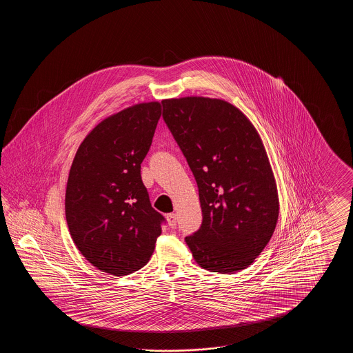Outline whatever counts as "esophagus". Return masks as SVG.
Here are the masks:
<instances>
[{"label": "esophagus", "mask_w": 353, "mask_h": 353, "mask_svg": "<svg viewBox=\"0 0 353 353\" xmlns=\"http://www.w3.org/2000/svg\"><path fill=\"white\" fill-rule=\"evenodd\" d=\"M167 221H168V225L170 228H176L177 225V217L174 213H169L167 214Z\"/></svg>", "instance_id": "34e87169"}]
</instances>
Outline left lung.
I'll list each match as a JSON object with an SVG mask.
<instances>
[{"label":"left lung","mask_w":353,"mask_h":353,"mask_svg":"<svg viewBox=\"0 0 353 353\" xmlns=\"http://www.w3.org/2000/svg\"><path fill=\"white\" fill-rule=\"evenodd\" d=\"M165 120L199 186L201 228L185 238L202 269H246L269 243L279 216L278 189L262 139L222 99L161 101Z\"/></svg>","instance_id":"obj_1"}]
</instances>
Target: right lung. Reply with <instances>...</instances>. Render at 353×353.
I'll return each mask as SVG.
<instances>
[{
  "label": "right lung",
  "mask_w": 353,
  "mask_h": 353,
  "mask_svg": "<svg viewBox=\"0 0 353 353\" xmlns=\"http://www.w3.org/2000/svg\"><path fill=\"white\" fill-rule=\"evenodd\" d=\"M159 101L121 110L84 137L68 173L65 210L71 238L103 272L124 276L144 268L164 217L152 208L140 168L150 151Z\"/></svg>",
  "instance_id": "add662e5"
}]
</instances>
